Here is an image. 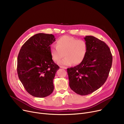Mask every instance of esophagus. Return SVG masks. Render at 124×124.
Segmentation results:
<instances>
[{
	"mask_svg": "<svg viewBox=\"0 0 124 124\" xmlns=\"http://www.w3.org/2000/svg\"><path fill=\"white\" fill-rule=\"evenodd\" d=\"M60 67L61 68H63V69H67V68H66V67H63V66H60Z\"/></svg>",
	"mask_w": 124,
	"mask_h": 124,
	"instance_id": "1",
	"label": "esophagus"
}]
</instances>
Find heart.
Returning <instances> with one entry per match:
<instances>
[{"label":"heart","instance_id":"b5f03b06","mask_svg":"<svg viewBox=\"0 0 124 124\" xmlns=\"http://www.w3.org/2000/svg\"><path fill=\"white\" fill-rule=\"evenodd\" d=\"M56 46H52L50 52L52 58L56 62L65 56L59 64L62 66H69L72 63L79 64L85 58L87 51L86 43L82 40L64 36L58 39Z\"/></svg>","mask_w":124,"mask_h":124}]
</instances>
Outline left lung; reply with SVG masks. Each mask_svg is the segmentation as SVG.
<instances>
[{
	"label": "left lung",
	"instance_id": "1",
	"mask_svg": "<svg viewBox=\"0 0 124 124\" xmlns=\"http://www.w3.org/2000/svg\"><path fill=\"white\" fill-rule=\"evenodd\" d=\"M84 39L87 46L85 58L79 65L67 69L70 88L81 95L93 93L105 83L113 61L105 42L92 36Z\"/></svg>",
	"mask_w": 124,
	"mask_h": 124
}]
</instances>
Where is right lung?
Here are the masks:
<instances>
[{"instance_id": "right-lung-1", "label": "right lung", "mask_w": 124, "mask_h": 124, "mask_svg": "<svg viewBox=\"0 0 124 124\" xmlns=\"http://www.w3.org/2000/svg\"><path fill=\"white\" fill-rule=\"evenodd\" d=\"M53 35L39 33L23 45L17 57V71L27 92L33 96L45 97L54 90L53 79L58 65L52 60L51 45Z\"/></svg>"}]
</instances>
